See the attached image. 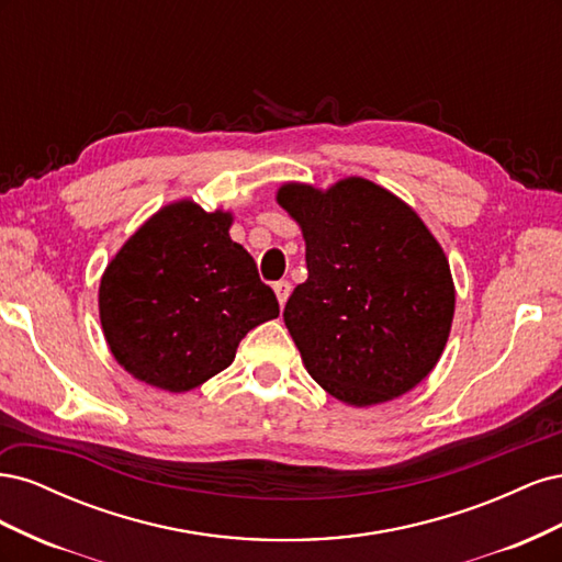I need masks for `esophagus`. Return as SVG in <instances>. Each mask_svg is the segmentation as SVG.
<instances>
[{"label":"esophagus","instance_id":"1","mask_svg":"<svg viewBox=\"0 0 562 562\" xmlns=\"http://www.w3.org/2000/svg\"><path fill=\"white\" fill-rule=\"evenodd\" d=\"M274 293H277L279 304L283 307V304L288 302V297H291V283H288V281H277L274 283Z\"/></svg>","mask_w":562,"mask_h":562}]
</instances>
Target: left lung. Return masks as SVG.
Instances as JSON below:
<instances>
[{"mask_svg":"<svg viewBox=\"0 0 562 562\" xmlns=\"http://www.w3.org/2000/svg\"><path fill=\"white\" fill-rule=\"evenodd\" d=\"M310 277L283 321L310 375L353 407L394 401L436 368L454 316L443 248L403 199L351 176L328 190L283 182Z\"/></svg>","mask_w":562,"mask_h":562,"instance_id":"obj_1","label":"left lung"}]
</instances>
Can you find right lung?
I'll return each mask as SVG.
<instances>
[{
  "label": "right lung",
  "mask_w": 562,
  "mask_h": 562,
  "mask_svg": "<svg viewBox=\"0 0 562 562\" xmlns=\"http://www.w3.org/2000/svg\"><path fill=\"white\" fill-rule=\"evenodd\" d=\"M234 215L192 199L159 209L105 267L100 326L128 375L171 394L223 372L248 330L279 316L274 291L232 241Z\"/></svg>",
  "instance_id": "right-lung-1"
}]
</instances>
